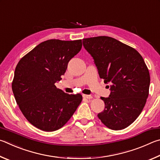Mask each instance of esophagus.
Returning <instances> with one entry per match:
<instances>
[{
  "mask_svg": "<svg viewBox=\"0 0 160 160\" xmlns=\"http://www.w3.org/2000/svg\"><path fill=\"white\" fill-rule=\"evenodd\" d=\"M83 97L84 98H86V99H89V100L91 99L92 98H93V97H92L91 96H89V95H83Z\"/></svg>",
  "mask_w": 160,
  "mask_h": 160,
  "instance_id": "1",
  "label": "esophagus"
}]
</instances>
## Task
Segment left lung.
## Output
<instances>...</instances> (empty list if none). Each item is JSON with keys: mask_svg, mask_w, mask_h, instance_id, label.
<instances>
[{"mask_svg": "<svg viewBox=\"0 0 160 160\" xmlns=\"http://www.w3.org/2000/svg\"><path fill=\"white\" fill-rule=\"evenodd\" d=\"M83 45L100 78L110 83V96L100 98L105 110L98 117L110 129H124L138 118L149 95L150 73L143 58L132 47L109 36L83 38Z\"/></svg>", "mask_w": 160, "mask_h": 160, "instance_id": "left-lung-1", "label": "left lung"}]
</instances>
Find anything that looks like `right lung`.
Returning a JSON list of instances; mask_svg holds the SVG:
<instances>
[{"mask_svg": "<svg viewBox=\"0 0 160 160\" xmlns=\"http://www.w3.org/2000/svg\"><path fill=\"white\" fill-rule=\"evenodd\" d=\"M82 40L50 39L36 46L17 65L12 89L17 104L28 121L44 131L63 127L82 101L56 87L69 60L80 51Z\"/></svg>", "mask_w": 160, "mask_h": 160, "instance_id": "right-lung-1", "label": "right lung"}]
</instances>
